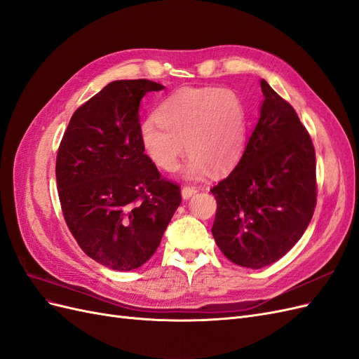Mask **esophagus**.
<instances>
[{
	"label": "esophagus",
	"mask_w": 359,
	"mask_h": 359,
	"mask_svg": "<svg viewBox=\"0 0 359 359\" xmlns=\"http://www.w3.org/2000/svg\"><path fill=\"white\" fill-rule=\"evenodd\" d=\"M194 193H198V190H196V187H190V186H184L182 189H181V196H182V199H189V198H191Z\"/></svg>",
	"instance_id": "1"
}]
</instances>
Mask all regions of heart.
I'll return each mask as SVG.
<instances>
[{"mask_svg":"<svg viewBox=\"0 0 359 359\" xmlns=\"http://www.w3.org/2000/svg\"><path fill=\"white\" fill-rule=\"evenodd\" d=\"M139 130L140 144L154 165L173 172L184 151L186 178L224 172L240 160L247 140V114L241 97L229 88L186 86L170 94Z\"/></svg>","mask_w":359,"mask_h":359,"instance_id":"heart-1","label":"heart"}]
</instances>
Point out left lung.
Returning a JSON list of instances; mask_svg holds the SVG:
<instances>
[{"mask_svg": "<svg viewBox=\"0 0 359 359\" xmlns=\"http://www.w3.org/2000/svg\"><path fill=\"white\" fill-rule=\"evenodd\" d=\"M259 121L240 163L211 193L212 236L231 262L259 269L295 245L316 206V156L295 109L260 81Z\"/></svg>", "mask_w": 359, "mask_h": 359, "instance_id": "8db88e82", "label": "left lung"}]
</instances>
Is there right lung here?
Segmentation results:
<instances>
[{
	"label": "right lung",
	"instance_id": "1",
	"mask_svg": "<svg viewBox=\"0 0 359 359\" xmlns=\"http://www.w3.org/2000/svg\"><path fill=\"white\" fill-rule=\"evenodd\" d=\"M148 81H114L83 103L57 154L64 219L79 247L115 271L144 265L181 203L177 184L160 178L140 144L139 106Z\"/></svg>",
	"mask_w": 359,
	"mask_h": 359
}]
</instances>
